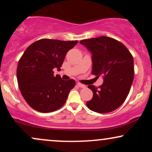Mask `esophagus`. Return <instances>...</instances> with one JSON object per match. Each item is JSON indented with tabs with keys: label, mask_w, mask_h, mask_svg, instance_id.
<instances>
[{
	"label": "esophagus",
	"mask_w": 152,
	"mask_h": 152,
	"mask_svg": "<svg viewBox=\"0 0 152 152\" xmlns=\"http://www.w3.org/2000/svg\"><path fill=\"white\" fill-rule=\"evenodd\" d=\"M76 84H77V86H79L80 88H86V86L83 84H82V83H77Z\"/></svg>",
	"instance_id": "esophagus-1"
}]
</instances>
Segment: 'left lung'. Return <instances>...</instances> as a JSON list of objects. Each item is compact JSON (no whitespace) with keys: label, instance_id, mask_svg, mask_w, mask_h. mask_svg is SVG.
<instances>
[{"label":"left lung","instance_id":"8db88e82","mask_svg":"<svg viewBox=\"0 0 152 152\" xmlns=\"http://www.w3.org/2000/svg\"><path fill=\"white\" fill-rule=\"evenodd\" d=\"M80 43L92 53L91 74L104 77L99 89L88 86L94 94L87 107L100 114L114 111L129 93L134 76L133 56L123 43L106 36L82 40Z\"/></svg>","mask_w":152,"mask_h":152}]
</instances>
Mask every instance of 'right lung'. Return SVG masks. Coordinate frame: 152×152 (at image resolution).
<instances>
[{
  "instance_id": "1",
  "label": "right lung",
  "mask_w": 152,
  "mask_h": 152,
  "mask_svg": "<svg viewBox=\"0 0 152 152\" xmlns=\"http://www.w3.org/2000/svg\"><path fill=\"white\" fill-rule=\"evenodd\" d=\"M78 41L38 40L30 45L20 57L17 67V81L23 97L31 108L43 113L60 109L65 104L75 81L54 76L69 50Z\"/></svg>"
}]
</instances>
